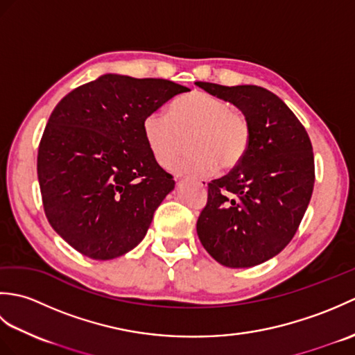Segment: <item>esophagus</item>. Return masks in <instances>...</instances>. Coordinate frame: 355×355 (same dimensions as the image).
Masks as SVG:
<instances>
[{"instance_id": "obj_1", "label": "esophagus", "mask_w": 355, "mask_h": 355, "mask_svg": "<svg viewBox=\"0 0 355 355\" xmlns=\"http://www.w3.org/2000/svg\"><path fill=\"white\" fill-rule=\"evenodd\" d=\"M197 184H198L200 187H202V189H206V187H207V182H206V180H197Z\"/></svg>"}]
</instances>
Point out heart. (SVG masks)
Segmentation results:
<instances>
[{"mask_svg": "<svg viewBox=\"0 0 355 355\" xmlns=\"http://www.w3.org/2000/svg\"><path fill=\"white\" fill-rule=\"evenodd\" d=\"M141 130L150 154L163 168L182 155L189 140L192 153L173 166V171L193 175L214 172L220 164L223 169L235 168L250 141L247 119L233 111L229 102L202 92L180 97L171 105L169 116L149 112Z\"/></svg>", "mask_w": 355, "mask_h": 355, "instance_id": "heart-1", "label": "heart"}]
</instances>
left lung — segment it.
I'll list each match as a JSON object with an SVG mask.
<instances>
[{
	"instance_id": "obj_1",
	"label": "left lung",
	"mask_w": 355,
	"mask_h": 355,
	"mask_svg": "<svg viewBox=\"0 0 355 355\" xmlns=\"http://www.w3.org/2000/svg\"><path fill=\"white\" fill-rule=\"evenodd\" d=\"M230 102L250 126L247 153L223 178L209 183L197 221L202 247L221 266L247 268L275 258L293 239L310 205L314 155L293 111L268 89L197 82Z\"/></svg>"
}]
</instances>
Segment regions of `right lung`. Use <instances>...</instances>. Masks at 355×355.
Instances as JSON below:
<instances>
[{"label":"right lung","mask_w":355,"mask_h":355,"mask_svg":"<svg viewBox=\"0 0 355 355\" xmlns=\"http://www.w3.org/2000/svg\"><path fill=\"white\" fill-rule=\"evenodd\" d=\"M191 92L166 79L103 74L56 105L37 149L47 220L74 250L108 261L145 238L175 182L150 154L141 123Z\"/></svg>","instance_id":"right-lung-1"}]
</instances>
